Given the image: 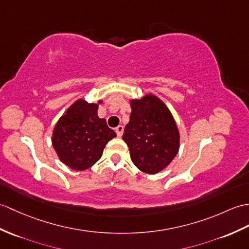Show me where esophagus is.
I'll return each mask as SVG.
<instances>
[{
    "label": "esophagus",
    "mask_w": 249,
    "mask_h": 249,
    "mask_svg": "<svg viewBox=\"0 0 249 249\" xmlns=\"http://www.w3.org/2000/svg\"><path fill=\"white\" fill-rule=\"evenodd\" d=\"M123 131H124V127L122 125H119L117 128H115V132H117L118 137H122Z\"/></svg>",
    "instance_id": "esophagus-1"
}]
</instances>
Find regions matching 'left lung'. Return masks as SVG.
Returning <instances> with one entry per match:
<instances>
[{
  "label": "left lung",
  "instance_id": "left-lung-1",
  "mask_svg": "<svg viewBox=\"0 0 249 249\" xmlns=\"http://www.w3.org/2000/svg\"><path fill=\"white\" fill-rule=\"evenodd\" d=\"M123 140L139 170L156 174L169 165L179 148V132L169 109L155 95L130 102Z\"/></svg>",
  "mask_w": 249,
  "mask_h": 249
}]
</instances>
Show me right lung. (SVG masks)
Returning <instances> with one entry per match:
<instances>
[{"label":"right lung","mask_w":249,"mask_h":249,"mask_svg":"<svg viewBox=\"0 0 249 249\" xmlns=\"http://www.w3.org/2000/svg\"><path fill=\"white\" fill-rule=\"evenodd\" d=\"M101 103V102H100ZM98 105L78 100L57 122L52 143L63 163L76 171L89 169L117 137L105 119L97 117Z\"/></svg>","instance_id":"add662e5"}]
</instances>
